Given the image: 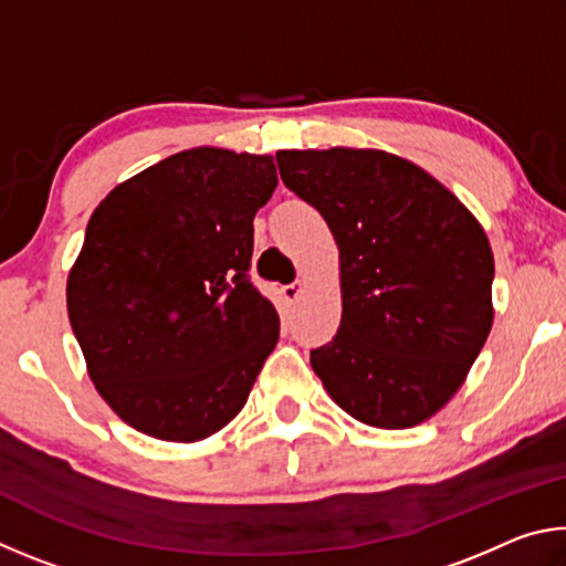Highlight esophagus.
I'll list each match as a JSON object with an SVG mask.
<instances>
[{"label":"esophagus","mask_w":566,"mask_h":566,"mask_svg":"<svg viewBox=\"0 0 566 566\" xmlns=\"http://www.w3.org/2000/svg\"><path fill=\"white\" fill-rule=\"evenodd\" d=\"M302 292H304V284H302V282H292V284L284 286V296H286V300H290V302L300 300Z\"/></svg>","instance_id":"1"}]
</instances>
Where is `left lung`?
I'll return each instance as SVG.
<instances>
[{
  "label": "left lung",
  "mask_w": 566,
  "mask_h": 566,
  "mask_svg": "<svg viewBox=\"0 0 566 566\" xmlns=\"http://www.w3.org/2000/svg\"><path fill=\"white\" fill-rule=\"evenodd\" d=\"M282 181L339 247L342 322L310 361L337 405L407 429L462 387L492 329L494 256L447 187L379 149H282Z\"/></svg>",
  "instance_id": "8db88e82"
}]
</instances>
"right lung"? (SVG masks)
<instances>
[{
  "label": "right lung",
  "mask_w": 566,
  "mask_h": 566,
  "mask_svg": "<svg viewBox=\"0 0 566 566\" xmlns=\"http://www.w3.org/2000/svg\"><path fill=\"white\" fill-rule=\"evenodd\" d=\"M266 155L197 147L112 189L84 234L66 310L107 405L149 437L197 442L229 424L280 339L252 284Z\"/></svg>",
  "instance_id": "right-lung-1"
}]
</instances>
